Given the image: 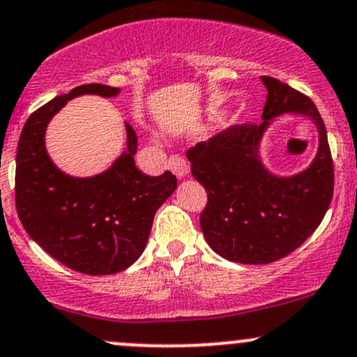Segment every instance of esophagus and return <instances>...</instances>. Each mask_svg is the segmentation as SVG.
I'll list each match as a JSON object with an SVG mask.
<instances>
[{
  "label": "esophagus",
  "mask_w": 357,
  "mask_h": 357,
  "mask_svg": "<svg viewBox=\"0 0 357 357\" xmlns=\"http://www.w3.org/2000/svg\"><path fill=\"white\" fill-rule=\"evenodd\" d=\"M169 169L174 172L178 179H186L190 176V164L181 155H172L169 159Z\"/></svg>",
  "instance_id": "1"
}]
</instances>
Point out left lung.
<instances>
[{
    "mask_svg": "<svg viewBox=\"0 0 357 357\" xmlns=\"http://www.w3.org/2000/svg\"><path fill=\"white\" fill-rule=\"evenodd\" d=\"M259 125H232L186 152L191 174L206 190L199 217L203 236L218 256L241 264H269L288 256L315 232L334 193L327 130L310 98L269 76ZM283 114L307 116L319 132V147L307 170L274 175L260 159V142Z\"/></svg>",
    "mask_w": 357,
    "mask_h": 357,
    "instance_id": "left-lung-1",
    "label": "left lung"
}]
</instances>
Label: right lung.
Wrapping results in <instances>:
<instances>
[{
  "label": "right lung",
  "mask_w": 357,
  "mask_h": 357,
  "mask_svg": "<svg viewBox=\"0 0 357 357\" xmlns=\"http://www.w3.org/2000/svg\"><path fill=\"white\" fill-rule=\"evenodd\" d=\"M83 95L115 98L120 88L77 86L29 116L17 149V211L26 234L54 259L89 276L115 274L144 252L155 211L178 179L169 171L146 176L137 169V134L127 121V149L108 169L88 178L59 169L45 147L47 127L69 100Z\"/></svg>",
  "instance_id": "obj_1"
}]
</instances>
